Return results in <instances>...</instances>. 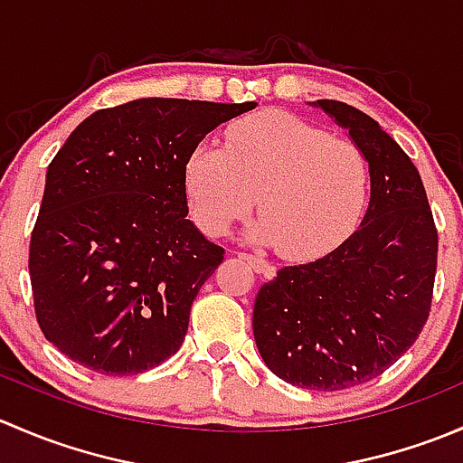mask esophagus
Segmentation results:
<instances>
[{
	"label": "esophagus",
	"instance_id": "esophagus-1",
	"mask_svg": "<svg viewBox=\"0 0 463 463\" xmlns=\"http://www.w3.org/2000/svg\"><path fill=\"white\" fill-rule=\"evenodd\" d=\"M240 260H244V261H249V266L250 269L255 270V273H261V275H266V278H270V275H273V266L269 264V261L266 260H261V258H258V255H249V253H240Z\"/></svg>",
	"mask_w": 463,
	"mask_h": 463
}]
</instances>
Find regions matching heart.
I'll use <instances>...</instances> for the list:
<instances>
[{"label":"heart","instance_id":"b5f03b06","mask_svg":"<svg viewBox=\"0 0 463 463\" xmlns=\"http://www.w3.org/2000/svg\"><path fill=\"white\" fill-rule=\"evenodd\" d=\"M190 213L208 235H223L250 213L253 237L282 258L316 260L338 246L361 219L370 193V163L354 141L287 111L235 120L223 149L199 143L185 158Z\"/></svg>","mask_w":463,"mask_h":463}]
</instances>
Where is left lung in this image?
<instances>
[{
  "label": "left lung",
  "mask_w": 463,
  "mask_h": 463,
  "mask_svg": "<svg viewBox=\"0 0 463 463\" xmlns=\"http://www.w3.org/2000/svg\"><path fill=\"white\" fill-rule=\"evenodd\" d=\"M370 163L361 228L309 264L260 288L253 334L266 367L307 390H347L381 376L430 316L439 237L419 170L361 109L318 100Z\"/></svg>",
  "instance_id": "left-lung-1"
}]
</instances>
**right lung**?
<instances>
[{"mask_svg":"<svg viewBox=\"0 0 463 463\" xmlns=\"http://www.w3.org/2000/svg\"><path fill=\"white\" fill-rule=\"evenodd\" d=\"M255 105L141 98L73 129L46 170L29 249L37 325L64 356L129 376L179 352L194 298L223 261L185 219V158Z\"/></svg>","mask_w":463,"mask_h":463,"instance_id":"add662e5","label":"right lung"}]
</instances>
